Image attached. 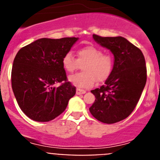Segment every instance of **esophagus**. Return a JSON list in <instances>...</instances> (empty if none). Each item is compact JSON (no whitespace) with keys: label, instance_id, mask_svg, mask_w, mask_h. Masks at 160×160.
I'll return each mask as SVG.
<instances>
[{"label":"esophagus","instance_id":"34e87169","mask_svg":"<svg viewBox=\"0 0 160 160\" xmlns=\"http://www.w3.org/2000/svg\"><path fill=\"white\" fill-rule=\"evenodd\" d=\"M87 92L85 90H82V89H78V88L77 90H76V94H85V93Z\"/></svg>","mask_w":160,"mask_h":160}]
</instances>
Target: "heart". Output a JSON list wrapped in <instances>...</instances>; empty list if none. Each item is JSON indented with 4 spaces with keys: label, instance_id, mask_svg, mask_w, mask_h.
I'll list each match as a JSON object with an SVG mask.
<instances>
[{
    "label": "heart",
    "instance_id": "b5f03b06",
    "mask_svg": "<svg viewBox=\"0 0 160 160\" xmlns=\"http://www.w3.org/2000/svg\"><path fill=\"white\" fill-rule=\"evenodd\" d=\"M77 59L71 52L63 56L62 63L68 73H73L80 66L83 72L69 78V81L78 88H89L94 84L105 82L112 73L114 62L111 55L104 54L101 49L93 46H85L77 52Z\"/></svg>",
    "mask_w": 160,
    "mask_h": 160
}]
</instances>
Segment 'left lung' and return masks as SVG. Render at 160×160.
I'll use <instances>...</instances> for the list:
<instances>
[{
    "label": "left lung",
    "instance_id": "left-lung-1",
    "mask_svg": "<svg viewBox=\"0 0 160 160\" xmlns=\"http://www.w3.org/2000/svg\"><path fill=\"white\" fill-rule=\"evenodd\" d=\"M93 38L112 52L114 62L105 84L91 90L96 98L90 111L100 122L115 123L128 118L140 98L147 82L145 58L140 49L122 37L93 34Z\"/></svg>",
    "mask_w": 160,
    "mask_h": 160
}]
</instances>
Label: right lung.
Listing matches in <instances>:
<instances>
[{"label": "right lung", "mask_w": 160, "mask_h": 160, "mask_svg": "<svg viewBox=\"0 0 160 160\" xmlns=\"http://www.w3.org/2000/svg\"><path fill=\"white\" fill-rule=\"evenodd\" d=\"M78 38H41L24 46L13 60L11 82L20 108L37 122H49L66 110L76 87L68 82L62 60ZM62 83L55 88V83Z\"/></svg>", "instance_id": "obj_1"}]
</instances>
